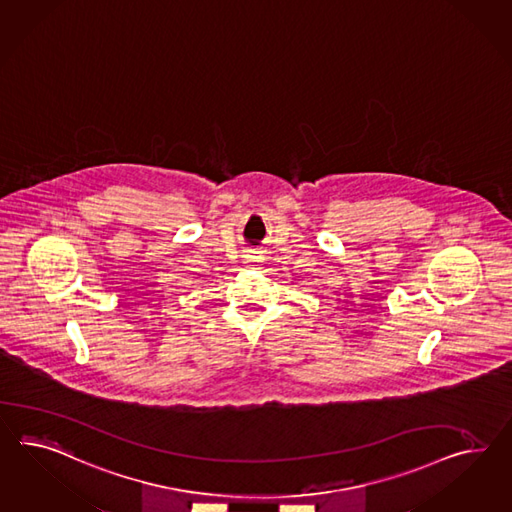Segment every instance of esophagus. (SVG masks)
Segmentation results:
<instances>
[{
    "mask_svg": "<svg viewBox=\"0 0 512 512\" xmlns=\"http://www.w3.org/2000/svg\"><path fill=\"white\" fill-rule=\"evenodd\" d=\"M247 263H249V267H258L260 263H262V258L260 256H247Z\"/></svg>",
    "mask_w": 512,
    "mask_h": 512,
    "instance_id": "1",
    "label": "esophagus"
}]
</instances>
